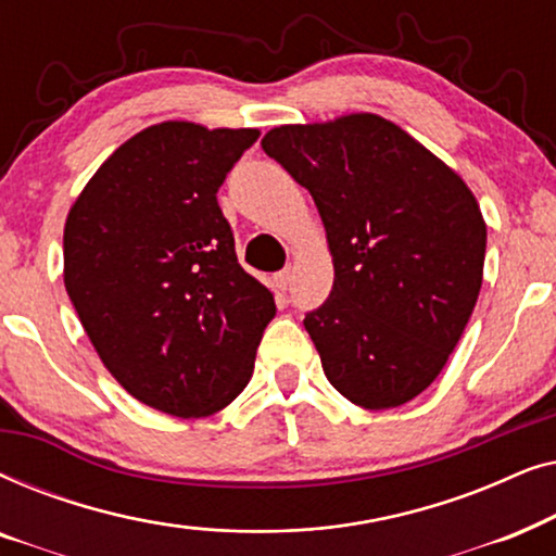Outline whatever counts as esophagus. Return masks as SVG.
<instances>
[{
  "instance_id": "obj_1",
  "label": "esophagus",
  "mask_w": 556,
  "mask_h": 556,
  "mask_svg": "<svg viewBox=\"0 0 556 556\" xmlns=\"http://www.w3.org/2000/svg\"><path fill=\"white\" fill-rule=\"evenodd\" d=\"M288 283H291V268L280 270V273H278V276H276V286H278V288H283V291H286V288H288Z\"/></svg>"
}]
</instances>
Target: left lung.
Instances as JSON below:
<instances>
[{
    "label": "left lung",
    "mask_w": 556,
    "mask_h": 556,
    "mask_svg": "<svg viewBox=\"0 0 556 556\" xmlns=\"http://www.w3.org/2000/svg\"><path fill=\"white\" fill-rule=\"evenodd\" d=\"M265 154L321 215L333 288L303 318L349 402L390 409L435 382L481 293L485 223L458 172L377 113L291 124Z\"/></svg>",
    "instance_id": "obj_1"
}]
</instances>
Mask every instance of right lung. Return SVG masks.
Instances as JSON below:
<instances>
[{
  "instance_id": "add662e5",
  "label": "right lung",
  "mask_w": 556,
  "mask_h": 556,
  "mask_svg": "<svg viewBox=\"0 0 556 556\" xmlns=\"http://www.w3.org/2000/svg\"><path fill=\"white\" fill-rule=\"evenodd\" d=\"M257 128L164 121L131 136L65 219L63 280L116 382L174 417L245 390L276 301L242 270L217 189Z\"/></svg>"
}]
</instances>
